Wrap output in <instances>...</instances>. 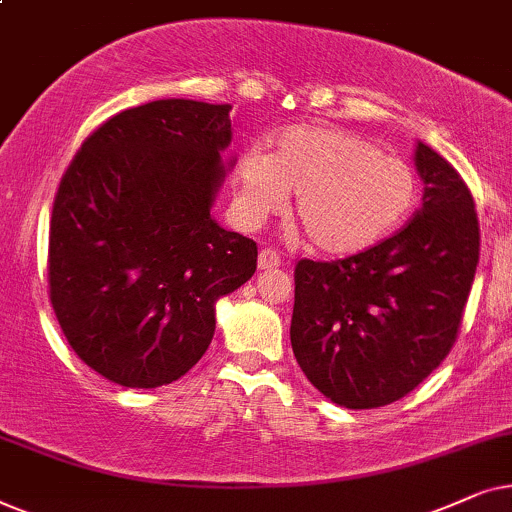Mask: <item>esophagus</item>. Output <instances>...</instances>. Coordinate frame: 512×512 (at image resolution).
Listing matches in <instances>:
<instances>
[{
	"mask_svg": "<svg viewBox=\"0 0 512 512\" xmlns=\"http://www.w3.org/2000/svg\"><path fill=\"white\" fill-rule=\"evenodd\" d=\"M281 255H278L276 250H271V248H264V250H260V257H257V264H260V269H264V271H269V269H278L281 267Z\"/></svg>",
	"mask_w": 512,
	"mask_h": 512,
	"instance_id": "1",
	"label": "esophagus"
}]
</instances>
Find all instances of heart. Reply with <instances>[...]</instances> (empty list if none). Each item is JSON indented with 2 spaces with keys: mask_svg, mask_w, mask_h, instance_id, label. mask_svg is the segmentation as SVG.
Wrapping results in <instances>:
<instances>
[{
  "mask_svg": "<svg viewBox=\"0 0 512 512\" xmlns=\"http://www.w3.org/2000/svg\"><path fill=\"white\" fill-rule=\"evenodd\" d=\"M295 194L292 227L311 248L351 255L384 241L419 201V177L405 159L337 126H288L271 154L250 149L238 163V217L257 227Z\"/></svg>",
  "mask_w": 512,
  "mask_h": 512,
  "instance_id": "heart-1",
  "label": "heart"
}]
</instances>
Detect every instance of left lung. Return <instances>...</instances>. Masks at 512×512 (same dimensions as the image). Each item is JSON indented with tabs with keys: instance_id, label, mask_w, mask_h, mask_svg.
I'll return each mask as SVG.
<instances>
[{
	"instance_id": "obj_1",
	"label": "left lung",
	"mask_w": 512,
	"mask_h": 512,
	"mask_svg": "<svg viewBox=\"0 0 512 512\" xmlns=\"http://www.w3.org/2000/svg\"><path fill=\"white\" fill-rule=\"evenodd\" d=\"M424 203L403 229L335 262L299 260L290 342L306 379L349 410L391 405L452 349L480 260L463 177L419 142Z\"/></svg>"
}]
</instances>
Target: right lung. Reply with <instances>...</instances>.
<instances>
[{
	"mask_svg": "<svg viewBox=\"0 0 512 512\" xmlns=\"http://www.w3.org/2000/svg\"><path fill=\"white\" fill-rule=\"evenodd\" d=\"M229 105L154 100L84 140L49 229V297L72 351L102 377L156 388L199 363L215 302L257 269V243L213 220Z\"/></svg>",
	"mask_w": 512,
	"mask_h": 512,
	"instance_id": "1",
	"label": "right lung"
}]
</instances>
